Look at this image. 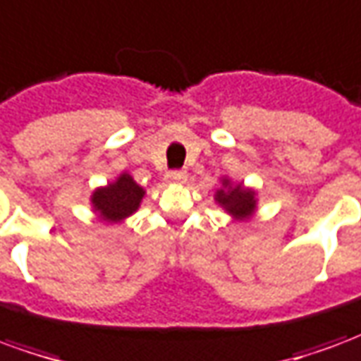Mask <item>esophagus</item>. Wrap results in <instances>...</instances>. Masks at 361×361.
<instances>
[{"label": "esophagus", "mask_w": 361, "mask_h": 361, "mask_svg": "<svg viewBox=\"0 0 361 361\" xmlns=\"http://www.w3.org/2000/svg\"><path fill=\"white\" fill-rule=\"evenodd\" d=\"M188 178V173L183 172V170H170V172L166 173V180L172 181V183H183Z\"/></svg>", "instance_id": "1"}]
</instances>
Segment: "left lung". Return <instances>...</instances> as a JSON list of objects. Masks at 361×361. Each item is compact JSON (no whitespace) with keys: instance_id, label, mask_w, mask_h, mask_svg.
Wrapping results in <instances>:
<instances>
[{"instance_id":"left-lung-1","label":"left lung","mask_w":361,"mask_h":361,"mask_svg":"<svg viewBox=\"0 0 361 361\" xmlns=\"http://www.w3.org/2000/svg\"><path fill=\"white\" fill-rule=\"evenodd\" d=\"M214 199L235 220H247L255 212V209H257L255 191L243 188L242 183L232 185V181L228 180V178H222V188L216 191Z\"/></svg>"}]
</instances>
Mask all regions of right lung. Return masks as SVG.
Masks as SVG:
<instances>
[{
  "instance_id": "add662e5",
  "label": "right lung",
  "mask_w": 361,
  "mask_h": 361,
  "mask_svg": "<svg viewBox=\"0 0 361 361\" xmlns=\"http://www.w3.org/2000/svg\"><path fill=\"white\" fill-rule=\"evenodd\" d=\"M142 197L145 189L137 185V181L129 173H121L118 180L108 183L106 188L96 189L90 197V203L102 220L121 222L139 209Z\"/></svg>"
}]
</instances>
